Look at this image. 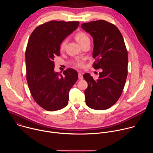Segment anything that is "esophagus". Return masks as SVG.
<instances>
[{"mask_svg":"<svg viewBox=\"0 0 153 153\" xmlns=\"http://www.w3.org/2000/svg\"><path fill=\"white\" fill-rule=\"evenodd\" d=\"M78 76H79V79L82 80V79H83V74H82V73H79V74H78Z\"/></svg>","mask_w":153,"mask_h":153,"instance_id":"1","label":"esophagus"}]
</instances>
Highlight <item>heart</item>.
<instances>
[{
	"label": "heart",
	"instance_id": "heart-1",
	"mask_svg": "<svg viewBox=\"0 0 153 153\" xmlns=\"http://www.w3.org/2000/svg\"><path fill=\"white\" fill-rule=\"evenodd\" d=\"M75 38H76V40L77 41V42L79 43L80 45L82 44V43L83 42H85V41L90 40L88 35H87L85 33H83V32L77 33L75 36ZM67 44V39L63 40L61 42L60 45V50L61 51L63 50L65 48V47H66ZM76 65H77V67H82L83 65V63H82V61H79L78 62H77Z\"/></svg>",
	"mask_w": 153,
	"mask_h": 153
}]
</instances>
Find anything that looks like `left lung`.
Masks as SVG:
<instances>
[{"label":"left lung","instance_id":"1","mask_svg":"<svg viewBox=\"0 0 153 153\" xmlns=\"http://www.w3.org/2000/svg\"><path fill=\"white\" fill-rule=\"evenodd\" d=\"M81 27L93 39V67L101 69L97 80L89 73L83 75L88 83L86 104L93 110H106L120 97L127 77L128 53L123 38L114 25L103 20L84 23Z\"/></svg>","mask_w":153,"mask_h":153}]
</instances>
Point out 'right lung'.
<instances>
[{"mask_svg": "<svg viewBox=\"0 0 153 153\" xmlns=\"http://www.w3.org/2000/svg\"><path fill=\"white\" fill-rule=\"evenodd\" d=\"M76 21H50L31 33L25 53L27 80L30 93L42 108L57 111L68 105L69 91L78 79L68 68L63 76L54 71V59L60 56L61 42L79 27Z\"/></svg>", "mask_w": 153, "mask_h": 153, "instance_id": "obj_1", "label": "right lung"}]
</instances>
